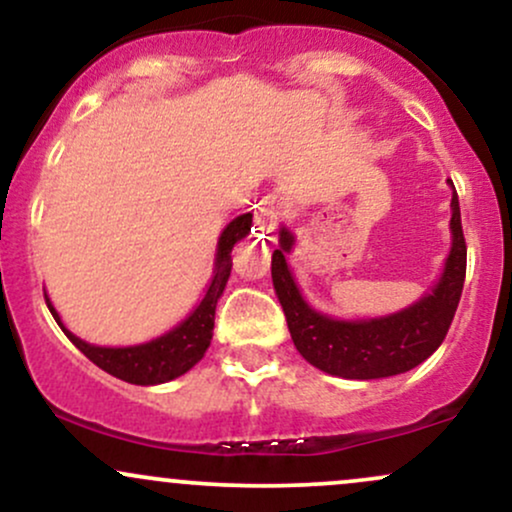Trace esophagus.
<instances>
[{
    "instance_id": "1",
    "label": "esophagus",
    "mask_w": 512,
    "mask_h": 512,
    "mask_svg": "<svg viewBox=\"0 0 512 512\" xmlns=\"http://www.w3.org/2000/svg\"><path fill=\"white\" fill-rule=\"evenodd\" d=\"M279 219H281V207L274 202V199H267V202L260 204V209H257V226H260V231L272 233Z\"/></svg>"
}]
</instances>
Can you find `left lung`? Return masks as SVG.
<instances>
[{
    "mask_svg": "<svg viewBox=\"0 0 512 512\" xmlns=\"http://www.w3.org/2000/svg\"><path fill=\"white\" fill-rule=\"evenodd\" d=\"M450 207L452 248L438 284L409 308L373 320H334L310 308L286 264L293 236L289 228H281L279 250L272 255L274 291L284 308L293 344L310 366L349 380L390 378L424 363L443 344L467 272V245L457 192H452Z\"/></svg>",
    "mask_w": 512,
    "mask_h": 512,
    "instance_id": "left-lung-1",
    "label": "left lung"
}]
</instances>
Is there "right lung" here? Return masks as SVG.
<instances>
[{"label":"right lung","instance_id":"obj_1","mask_svg":"<svg viewBox=\"0 0 512 512\" xmlns=\"http://www.w3.org/2000/svg\"><path fill=\"white\" fill-rule=\"evenodd\" d=\"M250 226L252 214H243L223 228L219 248H216L214 276H211V284L207 293H204V298L199 301L197 308L192 310L190 317H185L178 327H173V330L163 334V337L151 339V342L146 344L120 346V349L86 344L84 339H79L62 325L60 315L52 308L50 298H45V303H48L52 317H55L57 325L62 327V332L72 339L76 349H79L88 361H93L98 368H103L105 373L115 375V378L132 385L168 383V380L180 378V375H185L195 363L202 361L204 351L209 349L211 334H214L216 303H219L221 293L226 289L228 276H231V250L238 240L248 236Z\"/></svg>","mask_w":512,"mask_h":512}]
</instances>
